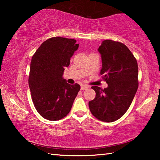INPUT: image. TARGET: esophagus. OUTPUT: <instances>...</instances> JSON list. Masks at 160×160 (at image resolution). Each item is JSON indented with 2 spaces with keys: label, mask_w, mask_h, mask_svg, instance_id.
Wrapping results in <instances>:
<instances>
[{
  "label": "esophagus",
  "mask_w": 160,
  "mask_h": 160,
  "mask_svg": "<svg viewBox=\"0 0 160 160\" xmlns=\"http://www.w3.org/2000/svg\"><path fill=\"white\" fill-rule=\"evenodd\" d=\"M88 87L87 86V85H81V90H86L87 88H88Z\"/></svg>",
  "instance_id": "esophagus-1"
}]
</instances>
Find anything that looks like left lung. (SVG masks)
Returning a JSON list of instances; mask_svg holds the SVG:
<instances>
[{
  "label": "left lung",
  "mask_w": 160,
  "mask_h": 160,
  "mask_svg": "<svg viewBox=\"0 0 160 160\" xmlns=\"http://www.w3.org/2000/svg\"><path fill=\"white\" fill-rule=\"evenodd\" d=\"M102 68L100 74L108 87L92 86L96 96L89 102L94 117L113 122L123 116L131 106L138 88V67L133 54L123 43L107 39L98 48Z\"/></svg>",
  "instance_id": "8db88e82"
}]
</instances>
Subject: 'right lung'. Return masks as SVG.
Masks as SVG:
<instances>
[{"instance_id": "right-lung-1", "label": "right lung", "mask_w": 160, "mask_h": 160, "mask_svg": "<svg viewBox=\"0 0 160 160\" xmlns=\"http://www.w3.org/2000/svg\"><path fill=\"white\" fill-rule=\"evenodd\" d=\"M78 47L73 39L52 37L43 42L32 56L29 86L35 109L45 119L60 120L71 109L80 86L67 83L63 75Z\"/></svg>"}]
</instances>
